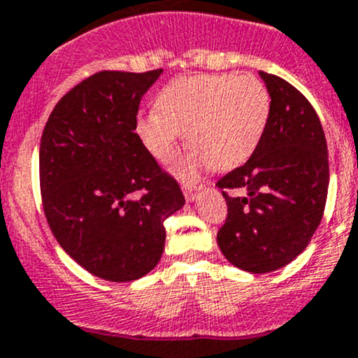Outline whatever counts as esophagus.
Instances as JSON below:
<instances>
[{
	"label": "esophagus",
	"instance_id": "obj_1",
	"mask_svg": "<svg viewBox=\"0 0 358 358\" xmlns=\"http://www.w3.org/2000/svg\"><path fill=\"white\" fill-rule=\"evenodd\" d=\"M200 187L194 186V184H182V193H184V198H186V201H193L194 198H196V193Z\"/></svg>",
	"mask_w": 358,
	"mask_h": 358
}]
</instances>
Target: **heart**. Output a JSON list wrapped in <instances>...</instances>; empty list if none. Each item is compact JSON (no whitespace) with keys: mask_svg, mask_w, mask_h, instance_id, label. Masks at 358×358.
I'll return each instance as SVG.
<instances>
[{"mask_svg":"<svg viewBox=\"0 0 358 358\" xmlns=\"http://www.w3.org/2000/svg\"><path fill=\"white\" fill-rule=\"evenodd\" d=\"M271 97L263 81L238 74L176 78L157 97V109L137 118V134L158 162L176 157L184 134L193 150L174 165L180 179L205 167L229 171L245 164L263 141Z\"/></svg>","mask_w":358,"mask_h":358,"instance_id":"heart-1","label":"heart"}]
</instances>
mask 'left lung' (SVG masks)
Masks as SVG:
<instances>
[{
	"instance_id": "left-lung-1",
	"label": "left lung",
	"mask_w": 358,
	"mask_h": 358,
	"mask_svg": "<svg viewBox=\"0 0 358 358\" xmlns=\"http://www.w3.org/2000/svg\"><path fill=\"white\" fill-rule=\"evenodd\" d=\"M271 97L263 141L245 165L219 179L228 217L217 245L233 266L270 273L306 249L324 215L329 158L322 123L308 99L275 74L259 71Z\"/></svg>"
}]
</instances>
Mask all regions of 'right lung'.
I'll return each mask as SVG.
<instances>
[{
  "instance_id": "add662e5",
  "label": "right lung",
  "mask_w": 358,
  "mask_h": 358,
  "mask_svg": "<svg viewBox=\"0 0 358 358\" xmlns=\"http://www.w3.org/2000/svg\"><path fill=\"white\" fill-rule=\"evenodd\" d=\"M164 69L101 71L67 92L40 146V184L59 245L109 282L150 273L165 249L164 221L182 208L174 178L136 134L143 95Z\"/></svg>"
}]
</instances>
